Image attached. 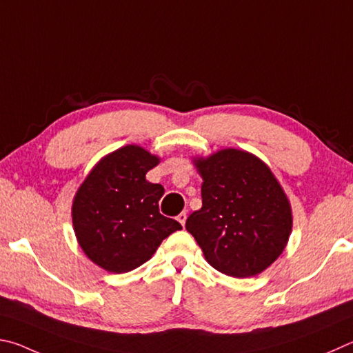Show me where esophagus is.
I'll return each mask as SVG.
<instances>
[{
  "label": "esophagus",
  "instance_id": "esophagus-1",
  "mask_svg": "<svg viewBox=\"0 0 353 353\" xmlns=\"http://www.w3.org/2000/svg\"><path fill=\"white\" fill-rule=\"evenodd\" d=\"M186 219H188V214L186 212H181L180 215H178V217H176V220L178 221H180V223H181V226H184V225H186Z\"/></svg>",
  "mask_w": 353,
  "mask_h": 353
}]
</instances>
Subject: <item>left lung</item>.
I'll use <instances>...</instances> for the list:
<instances>
[{
	"label": "left lung",
	"instance_id": "left-lung-1",
	"mask_svg": "<svg viewBox=\"0 0 353 353\" xmlns=\"http://www.w3.org/2000/svg\"><path fill=\"white\" fill-rule=\"evenodd\" d=\"M203 206L186 230L208 263L232 277L261 274L277 261L293 230L285 190L261 158L239 148L195 157Z\"/></svg>",
	"mask_w": 353,
	"mask_h": 353
}]
</instances>
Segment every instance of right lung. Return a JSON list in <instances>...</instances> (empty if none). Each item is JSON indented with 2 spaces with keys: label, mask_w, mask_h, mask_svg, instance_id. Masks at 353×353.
Returning a JSON list of instances; mask_svg holds the SVG:
<instances>
[{
  "label": "right lung",
  "mask_w": 353,
  "mask_h": 353,
  "mask_svg": "<svg viewBox=\"0 0 353 353\" xmlns=\"http://www.w3.org/2000/svg\"><path fill=\"white\" fill-rule=\"evenodd\" d=\"M161 158L130 144L105 154L80 184L72 200V228L85 256L108 273L141 267L172 232L176 220L159 214L161 184L145 173Z\"/></svg>",
  "instance_id": "right-lung-1"
}]
</instances>
